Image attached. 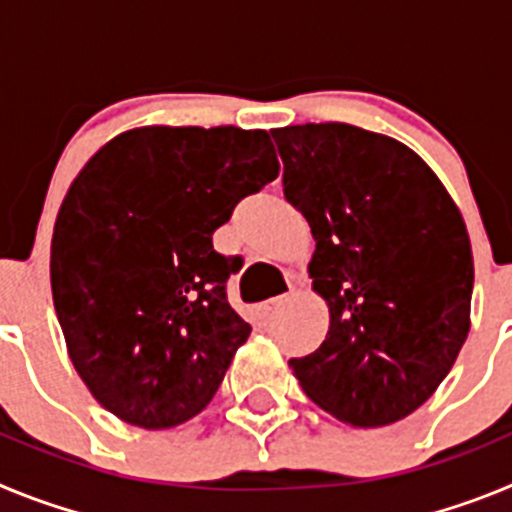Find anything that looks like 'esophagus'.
Masks as SVG:
<instances>
[{"mask_svg": "<svg viewBox=\"0 0 512 512\" xmlns=\"http://www.w3.org/2000/svg\"><path fill=\"white\" fill-rule=\"evenodd\" d=\"M279 305H282V297H274V300L259 302V305H256V315H259L261 320H269V318H271V312L277 310Z\"/></svg>", "mask_w": 512, "mask_h": 512, "instance_id": "esophagus-1", "label": "esophagus"}]
</instances>
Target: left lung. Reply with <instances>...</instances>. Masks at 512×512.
<instances>
[{
    "label": "left lung",
    "mask_w": 512,
    "mask_h": 512,
    "mask_svg": "<svg viewBox=\"0 0 512 512\" xmlns=\"http://www.w3.org/2000/svg\"><path fill=\"white\" fill-rule=\"evenodd\" d=\"M271 135L284 197L315 238L312 287L330 307L325 341L289 366L343 423H395L436 392L467 341V225L438 176L395 138L346 122Z\"/></svg>",
    "instance_id": "left-lung-1"
}]
</instances>
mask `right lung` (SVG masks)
Returning <instances> with one entry per match:
<instances>
[{
  "label": "right lung",
  "instance_id": "right-lung-1",
  "mask_svg": "<svg viewBox=\"0 0 512 512\" xmlns=\"http://www.w3.org/2000/svg\"><path fill=\"white\" fill-rule=\"evenodd\" d=\"M279 176L269 133L138 128L94 153L56 217L51 287L76 372L102 408L174 428L207 408L251 325L230 307L241 256L212 248Z\"/></svg>",
  "mask_w": 512,
  "mask_h": 512
}]
</instances>
